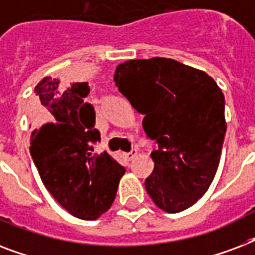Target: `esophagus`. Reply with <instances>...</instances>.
Here are the masks:
<instances>
[{
    "label": "esophagus",
    "mask_w": 255,
    "mask_h": 255,
    "mask_svg": "<svg viewBox=\"0 0 255 255\" xmlns=\"http://www.w3.org/2000/svg\"><path fill=\"white\" fill-rule=\"evenodd\" d=\"M136 155H137V151H136V149H133V151H131V152H128V153H126V159H127V160L135 159Z\"/></svg>",
    "instance_id": "obj_1"
}]
</instances>
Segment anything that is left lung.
Here are the masks:
<instances>
[{
	"label": "left lung",
	"mask_w": 255,
	"mask_h": 255,
	"mask_svg": "<svg viewBox=\"0 0 255 255\" xmlns=\"http://www.w3.org/2000/svg\"><path fill=\"white\" fill-rule=\"evenodd\" d=\"M119 91L143 114V128L159 148L145 189L167 213L188 209L209 189L226 132L225 98L205 71L169 58L120 63Z\"/></svg>",
	"instance_id": "left-lung-1"
}]
</instances>
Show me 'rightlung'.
<instances>
[{
    "label": "right lung",
    "mask_w": 255,
    "mask_h": 255,
    "mask_svg": "<svg viewBox=\"0 0 255 255\" xmlns=\"http://www.w3.org/2000/svg\"><path fill=\"white\" fill-rule=\"evenodd\" d=\"M88 92L87 83L65 87L55 77L35 86L30 155L54 200L74 217L94 221L111 208L126 169L107 152L94 153L100 132L85 102Z\"/></svg>",
    "instance_id": "1"
}]
</instances>
